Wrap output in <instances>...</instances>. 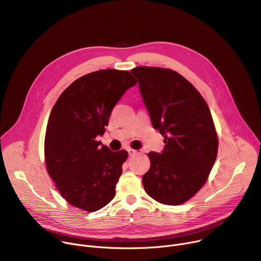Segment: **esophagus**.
<instances>
[{
  "instance_id": "1",
  "label": "esophagus",
  "mask_w": 261,
  "mask_h": 261,
  "mask_svg": "<svg viewBox=\"0 0 261 261\" xmlns=\"http://www.w3.org/2000/svg\"><path fill=\"white\" fill-rule=\"evenodd\" d=\"M128 153H129V156L132 157V156H135L137 154V152L135 150H132V148H130V150H128Z\"/></svg>"
}]
</instances>
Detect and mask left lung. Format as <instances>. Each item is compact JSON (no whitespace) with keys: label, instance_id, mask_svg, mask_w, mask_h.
Listing matches in <instances>:
<instances>
[{"label":"left lung","instance_id":"8db88e82","mask_svg":"<svg viewBox=\"0 0 261 261\" xmlns=\"http://www.w3.org/2000/svg\"><path fill=\"white\" fill-rule=\"evenodd\" d=\"M131 73L165 143L161 153L148 154L151 167L142 176L144 190L160 203L181 204L202 187L216 161L218 137L210 108L175 71L141 66Z\"/></svg>","mask_w":261,"mask_h":261}]
</instances>
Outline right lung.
Instances as JSON below:
<instances>
[{
    "label": "right lung",
    "instance_id": "1",
    "mask_svg": "<svg viewBox=\"0 0 261 261\" xmlns=\"http://www.w3.org/2000/svg\"><path fill=\"white\" fill-rule=\"evenodd\" d=\"M128 71L105 69L72 83L50 113L44 142L48 174L72 205L96 212L114 199L127 151L111 152L96 138L111 110L136 85Z\"/></svg>",
    "mask_w": 261,
    "mask_h": 261
}]
</instances>
